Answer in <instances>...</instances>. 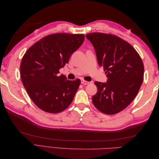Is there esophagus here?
<instances>
[{"mask_svg":"<svg viewBox=\"0 0 159 159\" xmlns=\"http://www.w3.org/2000/svg\"><path fill=\"white\" fill-rule=\"evenodd\" d=\"M81 83L82 84H84V85H88V84H89V81H85L84 80H81Z\"/></svg>","mask_w":159,"mask_h":159,"instance_id":"obj_1","label":"esophagus"}]
</instances>
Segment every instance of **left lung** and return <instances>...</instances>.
I'll list each match as a JSON object with an SVG mask.
<instances>
[{
    "mask_svg": "<svg viewBox=\"0 0 159 159\" xmlns=\"http://www.w3.org/2000/svg\"><path fill=\"white\" fill-rule=\"evenodd\" d=\"M86 38L107 77V83L95 81L98 92L92 97L93 103L105 114H116L125 109L139 92L143 81V61L129 43L117 36L93 32Z\"/></svg>",
    "mask_w": 159,
    "mask_h": 159,
    "instance_id": "left-lung-1",
    "label": "left lung"
}]
</instances>
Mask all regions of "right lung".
Wrapping results in <instances>:
<instances>
[{"mask_svg":"<svg viewBox=\"0 0 159 159\" xmlns=\"http://www.w3.org/2000/svg\"><path fill=\"white\" fill-rule=\"evenodd\" d=\"M85 39L84 34L57 33L34 43L24 55L20 75L32 102L44 111L57 113L69 107L81 84L80 79L58 75Z\"/></svg>","mask_w":159,"mask_h":159,"instance_id":"add662e5","label":"right lung"}]
</instances>
